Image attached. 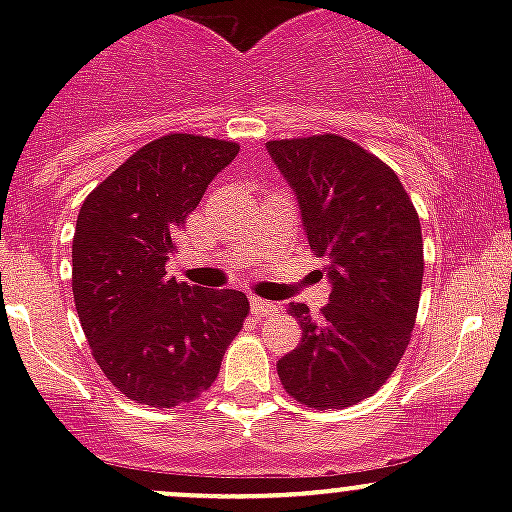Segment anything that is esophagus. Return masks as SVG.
Returning <instances> with one entry per match:
<instances>
[{
	"instance_id": "1",
	"label": "esophagus",
	"mask_w": 512,
	"mask_h": 512,
	"mask_svg": "<svg viewBox=\"0 0 512 512\" xmlns=\"http://www.w3.org/2000/svg\"><path fill=\"white\" fill-rule=\"evenodd\" d=\"M250 309L255 317H270V314L277 312V304L267 302V299H260V297H252L250 299Z\"/></svg>"
}]
</instances>
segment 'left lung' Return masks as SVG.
<instances>
[{"label": "left lung", "instance_id": "obj_1", "mask_svg": "<svg viewBox=\"0 0 512 512\" xmlns=\"http://www.w3.org/2000/svg\"><path fill=\"white\" fill-rule=\"evenodd\" d=\"M294 190L304 235L332 292L319 319L289 314L299 347L277 361L287 394L309 409H347L386 384L409 347L423 282L418 213L399 175L334 133L267 143Z\"/></svg>", "mask_w": 512, "mask_h": 512}]
</instances>
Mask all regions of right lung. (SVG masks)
<instances>
[{
	"label": "right lung",
	"instance_id": "add662e5",
	"mask_svg": "<svg viewBox=\"0 0 512 512\" xmlns=\"http://www.w3.org/2000/svg\"><path fill=\"white\" fill-rule=\"evenodd\" d=\"M240 146L193 133L146 143L91 190L76 220L71 287L96 364L136 404L173 409L218 379L250 302L165 275L185 218Z\"/></svg>",
	"mask_w": 512,
	"mask_h": 512
}]
</instances>
